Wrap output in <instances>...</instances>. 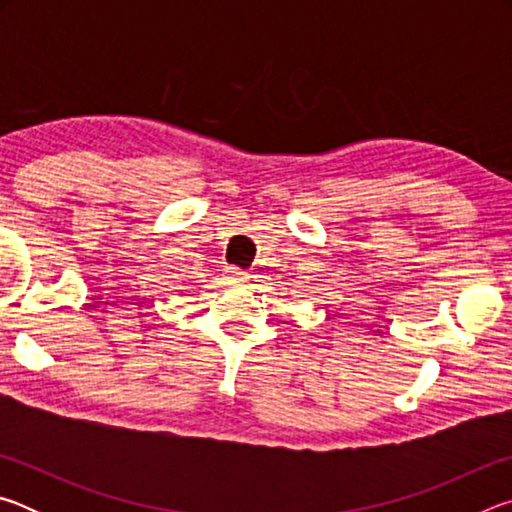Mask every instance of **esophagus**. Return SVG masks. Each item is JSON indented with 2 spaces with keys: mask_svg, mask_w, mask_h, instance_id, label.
I'll list each match as a JSON object with an SVG mask.
<instances>
[{
  "mask_svg": "<svg viewBox=\"0 0 512 512\" xmlns=\"http://www.w3.org/2000/svg\"><path fill=\"white\" fill-rule=\"evenodd\" d=\"M228 280H230V282H237V284H244V282L250 280V275H248L246 271H241V268L230 266V268H228Z\"/></svg>",
  "mask_w": 512,
  "mask_h": 512,
  "instance_id": "esophagus-1",
  "label": "esophagus"
}]
</instances>
